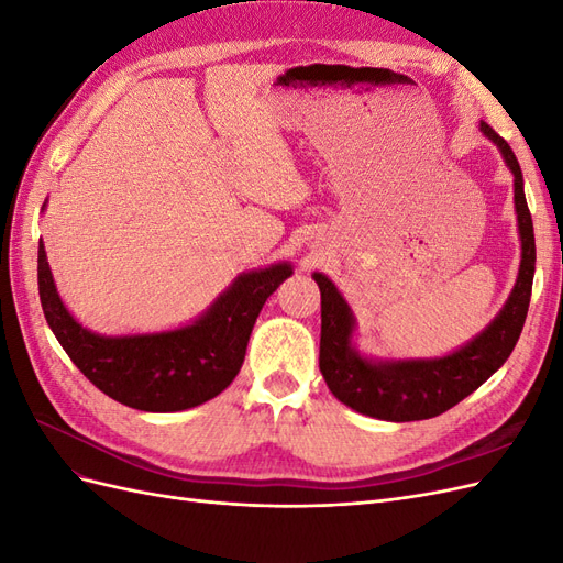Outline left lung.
I'll use <instances>...</instances> for the list:
<instances>
[{
	"label": "left lung",
	"instance_id": "left-lung-1",
	"mask_svg": "<svg viewBox=\"0 0 563 563\" xmlns=\"http://www.w3.org/2000/svg\"><path fill=\"white\" fill-rule=\"evenodd\" d=\"M479 129L500 150L507 168L515 176V211L521 240L517 284L496 319L451 354L432 356V360H373L352 343L356 319L347 300L327 275L314 272L312 277L321 291V376L333 397L354 408L356 413L389 422L424 420L444 413L457 401L470 397L507 362L521 335L536 272L533 220L512 147L486 122H482Z\"/></svg>",
	"mask_w": 563,
	"mask_h": 563
}]
</instances>
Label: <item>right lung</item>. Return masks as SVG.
<instances>
[{
	"mask_svg": "<svg viewBox=\"0 0 563 563\" xmlns=\"http://www.w3.org/2000/svg\"><path fill=\"white\" fill-rule=\"evenodd\" d=\"M294 275L288 261L236 277L187 327L100 335L65 308L40 242L37 279L46 323L73 364L114 401L150 413H174L218 397L240 373L253 323L265 300Z\"/></svg>",
	"mask_w": 563,
	"mask_h": 563,
	"instance_id": "1",
	"label": "right lung"
}]
</instances>
